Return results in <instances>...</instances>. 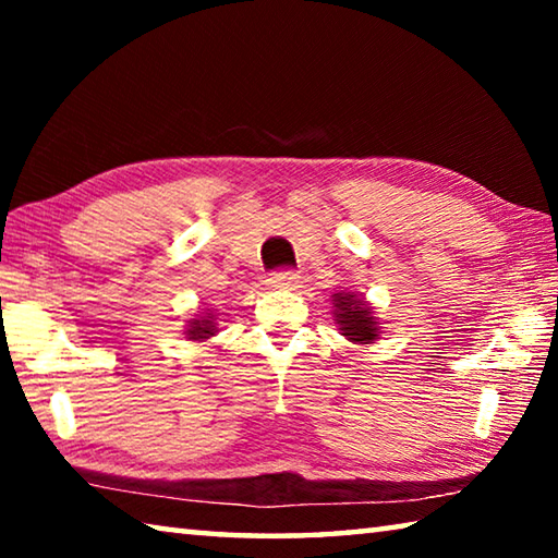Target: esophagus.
<instances>
[{"mask_svg": "<svg viewBox=\"0 0 558 558\" xmlns=\"http://www.w3.org/2000/svg\"><path fill=\"white\" fill-rule=\"evenodd\" d=\"M298 282H300V276L295 270H276V272H270V278H268L270 288H295Z\"/></svg>", "mask_w": 558, "mask_h": 558, "instance_id": "34e87169", "label": "esophagus"}]
</instances>
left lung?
Listing matches in <instances>:
<instances>
[{
	"mask_svg": "<svg viewBox=\"0 0 558 558\" xmlns=\"http://www.w3.org/2000/svg\"><path fill=\"white\" fill-rule=\"evenodd\" d=\"M335 317L349 342L374 344V339H379V323L354 292H335Z\"/></svg>",
	"mask_w": 558,
	"mask_h": 558,
	"instance_id": "8db88e82",
	"label": "left lung"
}]
</instances>
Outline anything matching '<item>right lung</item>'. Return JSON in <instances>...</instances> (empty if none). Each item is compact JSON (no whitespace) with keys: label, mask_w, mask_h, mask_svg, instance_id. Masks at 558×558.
I'll list each match as a JSON object with an SVG mask.
<instances>
[{"label":"right lung","mask_w":558,"mask_h":558,"mask_svg":"<svg viewBox=\"0 0 558 558\" xmlns=\"http://www.w3.org/2000/svg\"><path fill=\"white\" fill-rule=\"evenodd\" d=\"M216 332V323H214V315L211 313H204L199 319H189V327H186V337L189 339H209Z\"/></svg>","instance_id":"1"}]
</instances>
